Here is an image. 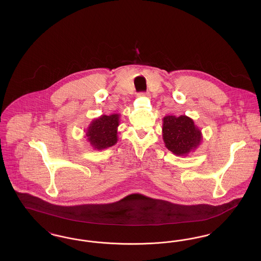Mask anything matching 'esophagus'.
<instances>
[{"label": "esophagus", "mask_w": 261, "mask_h": 261, "mask_svg": "<svg viewBox=\"0 0 261 261\" xmlns=\"http://www.w3.org/2000/svg\"><path fill=\"white\" fill-rule=\"evenodd\" d=\"M139 96H142V97H149V92H141L139 93Z\"/></svg>", "instance_id": "1"}]
</instances>
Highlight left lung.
Masks as SVG:
<instances>
[{
  "label": "left lung",
  "mask_w": 261,
  "mask_h": 261,
  "mask_svg": "<svg viewBox=\"0 0 261 261\" xmlns=\"http://www.w3.org/2000/svg\"><path fill=\"white\" fill-rule=\"evenodd\" d=\"M162 137L165 147L176 155H187L201 142V132L194 120L186 115L163 117Z\"/></svg>",
  "instance_id": "1"
}]
</instances>
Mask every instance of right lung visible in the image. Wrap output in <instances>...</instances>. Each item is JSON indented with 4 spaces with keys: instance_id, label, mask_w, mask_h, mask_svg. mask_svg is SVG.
Instances as JSON below:
<instances>
[{
    "instance_id": "obj_1",
    "label": "right lung",
    "mask_w": 261,
    "mask_h": 261,
    "mask_svg": "<svg viewBox=\"0 0 261 261\" xmlns=\"http://www.w3.org/2000/svg\"><path fill=\"white\" fill-rule=\"evenodd\" d=\"M119 115H101L94 119L86 130V137L94 149H108L117 143Z\"/></svg>"
}]
</instances>
